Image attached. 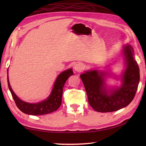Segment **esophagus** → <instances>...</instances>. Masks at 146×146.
Returning <instances> with one entry per match:
<instances>
[{"label":"esophagus","instance_id":"34e87169","mask_svg":"<svg viewBox=\"0 0 146 146\" xmlns=\"http://www.w3.org/2000/svg\"><path fill=\"white\" fill-rule=\"evenodd\" d=\"M74 70L77 72H81L83 70V66L82 63H76L75 66H74Z\"/></svg>","mask_w":146,"mask_h":146}]
</instances>
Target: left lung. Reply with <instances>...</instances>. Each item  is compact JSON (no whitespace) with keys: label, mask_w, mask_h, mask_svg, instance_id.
I'll use <instances>...</instances> for the list:
<instances>
[{"label":"left lung","mask_w":146,"mask_h":146,"mask_svg":"<svg viewBox=\"0 0 146 146\" xmlns=\"http://www.w3.org/2000/svg\"><path fill=\"white\" fill-rule=\"evenodd\" d=\"M122 53L125 69L119 76L113 75L108 70H97L85 71V73L80 75L88 103L97 111L111 112L119 110L127 106L134 98L140 80L139 68L131 45L123 44ZM110 76L120 79L121 86H108L106 79Z\"/></svg>","instance_id":"8db88e82"}]
</instances>
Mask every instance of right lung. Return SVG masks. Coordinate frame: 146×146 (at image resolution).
<instances>
[{
    "instance_id": "add662e5",
    "label": "right lung",
    "mask_w": 146,
    "mask_h": 146,
    "mask_svg": "<svg viewBox=\"0 0 146 146\" xmlns=\"http://www.w3.org/2000/svg\"><path fill=\"white\" fill-rule=\"evenodd\" d=\"M73 75L72 68L68 69L58 75L56 79L50 95L47 98L38 103H28L19 98L15 94L10 85L7 70L8 86L15 104L19 109L23 113L32 115H42L54 111L60 107L62 101L63 89L66 80Z\"/></svg>"
}]
</instances>
